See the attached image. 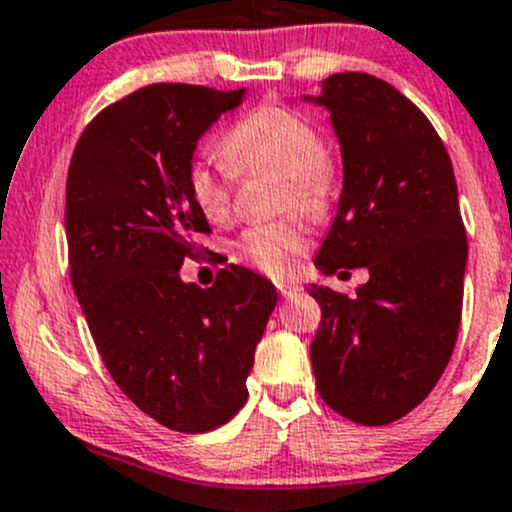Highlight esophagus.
Here are the masks:
<instances>
[{"label":"esophagus","mask_w":512,"mask_h":512,"mask_svg":"<svg viewBox=\"0 0 512 512\" xmlns=\"http://www.w3.org/2000/svg\"><path fill=\"white\" fill-rule=\"evenodd\" d=\"M278 291H281L283 298H293V295L300 291V286H298V283H291V281H288V283H278Z\"/></svg>","instance_id":"esophagus-1"}]
</instances>
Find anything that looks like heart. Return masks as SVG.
<instances>
[{"label":"heart","mask_w":512,"mask_h":512,"mask_svg":"<svg viewBox=\"0 0 512 512\" xmlns=\"http://www.w3.org/2000/svg\"><path fill=\"white\" fill-rule=\"evenodd\" d=\"M224 165L194 162L187 170V194L209 224H224L234 209V175L271 170L281 175L278 207L323 219L333 209L342 165L305 115L283 105H258L219 140ZM308 246L298 219L249 226L236 239L234 256L268 276H286Z\"/></svg>","instance_id":"heart-1"}]
</instances>
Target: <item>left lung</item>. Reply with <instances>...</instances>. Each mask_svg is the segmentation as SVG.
I'll return each mask as SVG.
<instances>
[{
	"mask_svg": "<svg viewBox=\"0 0 512 512\" xmlns=\"http://www.w3.org/2000/svg\"><path fill=\"white\" fill-rule=\"evenodd\" d=\"M313 100L330 110L345 167L315 266L370 271L352 295L310 286L323 313L315 387L345 419L384 426L429 397L456 345L468 256L456 177L429 118L382 78L335 73Z\"/></svg>",
	"mask_w": 512,
	"mask_h": 512,
	"instance_id": "1",
	"label": "left lung"
}]
</instances>
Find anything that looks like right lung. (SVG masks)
I'll return each mask as SVG.
<instances>
[{"label":"right lung","mask_w":512,"mask_h":512,"mask_svg":"<svg viewBox=\"0 0 512 512\" xmlns=\"http://www.w3.org/2000/svg\"><path fill=\"white\" fill-rule=\"evenodd\" d=\"M244 91L152 83L103 108L66 179L71 283L100 357L157 424L204 434L244 407L246 377L278 293L244 266L212 288L182 283L209 224L187 194L197 140Z\"/></svg>","instance_id":"right-lung-1"}]
</instances>
